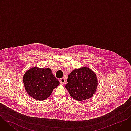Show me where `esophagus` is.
<instances>
[{
  "mask_svg": "<svg viewBox=\"0 0 131 131\" xmlns=\"http://www.w3.org/2000/svg\"><path fill=\"white\" fill-rule=\"evenodd\" d=\"M60 83L61 84H65L66 83V80H65V79L64 78H62L61 79H60Z\"/></svg>",
  "mask_w": 131,
  "mask_h": 131,
  "instance_id": "1",
  "label": "esophagus"
}]
</instances>
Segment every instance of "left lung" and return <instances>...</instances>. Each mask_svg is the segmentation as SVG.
Here are the masks:
<instances>
[{"instance_id":"1","label":"left lung","mask_w":131,"mask_h":131,"mask_svg":"<svg viewBox=\"0 0 131 131\" xmlns=\"http://www.w3.org/2000/svg\"><path fill=\"white\" fill-rule=\"evenodd\" d=\"M65 87L71 97L82 101L95 94L98 85L95 73L87 67L74 69L68 76Z\"/></svg>"}]
</instances>
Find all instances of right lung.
I'll return each mask as SVG.
<instances>
[{
  "label": "right lung",
  "instance_id": "add662e5",
  "mask_svg": "<svg viewBox=\"0 0 131 131\" xmlns=\"http://www.w3.org/2000/svg\"><path fill=\"white\" fill-rule=\"evenodd\" d=\"M23 80L28 94L38 101H43L49 97L53 89L60 84L49 68L34 67L24 73Z\"/></svg>",
  "mask_w": 131,
  "mask_h": 131
}]
</instances>
